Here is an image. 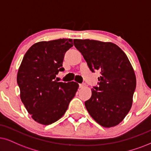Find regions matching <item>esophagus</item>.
Listing matches in <instances>:
<instances>
[{
	"label": "esophagus",
	"instance_id": "esophagus-1",
	"mask_svg": "<svg viewBox=\"0 0 151 151\" xmlns=\"http://www.w3.org/2000/svg\"><path fill=\"white\" fill-rule=\"evenodd\" d=\"M85 86V83H79V88H83V86Z\"/></svg>",
	"mask_w": 151,
	"mask_h": 151
}]
</instances>
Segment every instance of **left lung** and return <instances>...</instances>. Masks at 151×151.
<instances>
[{"mask_svg": "<svg viewBox=\"0 0 151 151\" xmlns=\"http://www.w3.org/2000/svg\"><path fill=\"white\" fill-rule=\"evenodd\" d=\"M92 72L99 71L98 85L91 89L85 102L90 115L103 127L117 125L126 116L132 104L136 77L126 54L115 44L74 40Z\"/></svg>", "mask_w": 151, "mask_h": 151, "instance_id": "obj_1", "label": "left lung"}]
</instances>
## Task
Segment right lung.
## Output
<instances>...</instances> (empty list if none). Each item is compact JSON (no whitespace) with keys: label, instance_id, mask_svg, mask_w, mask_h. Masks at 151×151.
I'll return each instance as SVG.
<instances>
[{"label":"right lung","instance_id":"add662e5","mask_svg":"<svg viewBox=\"0 0 151 151\" xmlns=\"http://www.w3.org/2000/svg\"><path fill=\"white\" fill-rule=\"evenodd\" d=\"M72 45V39L64 38L34 44L19 69L21 100L33 119L42 125L54 123L64 115L79 88L76 82L55 80L65 70V54Z\"/></svg>","mask_w":151,"mask_h":151}]
</instances>
